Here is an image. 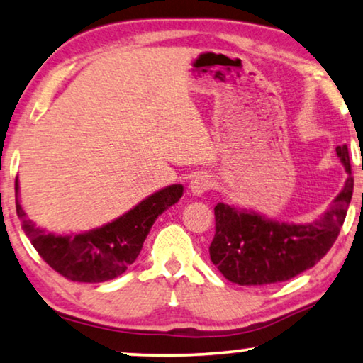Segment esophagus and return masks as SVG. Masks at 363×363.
Instances as JSON below:
<instances>
[{
	"mask_svg": "<svg viewBox=\"0 0 363 363\" xmlns=\"http://www.w3.org/2000/svg\"><path fill=\"white\" fill-rule=\"evenodd\" d=\"M210 187H212V182H210L208 176H205V174L196 176L191 181V184H189V189H191L192 196H202V194L207 192Z\"/></svg>",
	"mask_w": 363,
	"mask_h": 363,
	"instance_id": "esophagus-1",
	"label": "esophagus"
}]
</instances>
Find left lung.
<instances>
[{
    "label": "left lung",
    "mask_w": 363,
    "mask_h": 363,
    "mask_svg": "<svg viewBox=\"0 0 363 363\" xmlns=\"http://www.w3.org/2000/svg\"><path fill=\"white\" fill-rule=\"evenodd\" d=\"M336 153L349 177L321 220L306 225L279 223L261 213L216 203L215 236L208 251L225 279L238 285L285 282L326 256L337 240L354 191L347 145L337 147Z\"/></svg>",
    "instance_id": "1"
}]
</instances>
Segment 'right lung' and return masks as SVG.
Segmentation results:
<instances>
[{
    "instance_id": "add662e5",
    "label": "right lung",
    "mask_w": 363,
    "mask_h": 363,
    "mask_svg": "<svg viewBox=\"0 0 363 363\" xmlns=\"http://www.w3.org/2000/svg\"><path fill=\"white\" fill-rule=\"evenodd\" d=\"M16 212L32 246L53 270L73 282L97 284L112 280L125 272L142 251L156 218L182 197L181 184L161 189L145 199L112 223L88 233L55 236L45 233L30 220L19 203V184L16 179Z\"/></svg>"
}]
</instances>
